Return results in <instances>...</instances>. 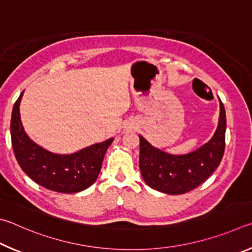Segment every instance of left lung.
<instances>
[{
    "mask_svg": "<svg viewBox=\"0 0 252 252\" xmlns=\"http://www.w3.org/2000/svg\"><path fill=\"white\" fill-rule=\"evenodd\" d=\"M226 112L220 100L217 130L208 143L196 152L175 156L153 147L139 136V168L149 187L168 195H182L197 188L219 166L224 153Z\"/></svg>",
    "mask_w": 252,
    "mask_h": 252,
    "instance_id": "8db88e82",
    "label": "left lung"
}]
</instances>
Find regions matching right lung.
I'll return each instance as SVG.
<instances>
[{
    "instance_id": "add662e5",
    "label": "right lung",
    "mask_w": 252,
    "mask_h": 252,
    "mask_svg": "<svg viewBox=\"0 0 252 252\" xmlns=\"http://www.w3.org/2000/svg\"><path fill=\"white\" fill-rule=\"evenodd\" d=\"M22 96L23 92L13 107L11 138L15 158L24 173L44 188L63 193L82 191L94 184L113 138L72 155H56L47 152L33 143L24 131L20 117Z\"/></svg>"
}]
</instances>
